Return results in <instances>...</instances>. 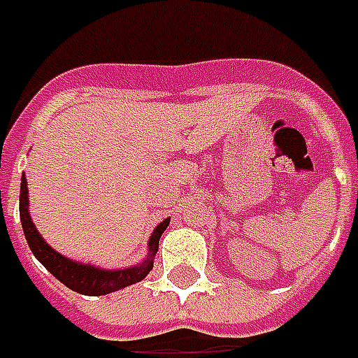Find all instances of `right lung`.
I'll return each instance as SVG.
<instances>
[{"instance_id":"1","label":"right lung","mask_w":358,"mask_h":358,"mask_svg":"<svg viewBox=\"0 0 358 358\" xmlns=\"http://www.w3.org/2000/svg\"><path fill=\"white\" fill-rule=\"evenodd\" d=\"M19 214H21V224L27 243H29L32 255L40 260V264L44 266L48 272L55 275L62 281L63 285H67L73 291H77L80 295H108L119 289H125L133 285L136 281L144 280L150 273L152 266H154V256L158 252V243L162 233L166 231L169 225V217H166L162 224L156 225V229L152 231L150 239H148V252L146 258L134 266H127V268H119V270H106L100 266L85 264L73 258L63 256L52 248L44 241L36 229V225L30 217L29 210V187H27V177L22 173L21 177V194H19Z\"/></svg>"}]
</instances>
